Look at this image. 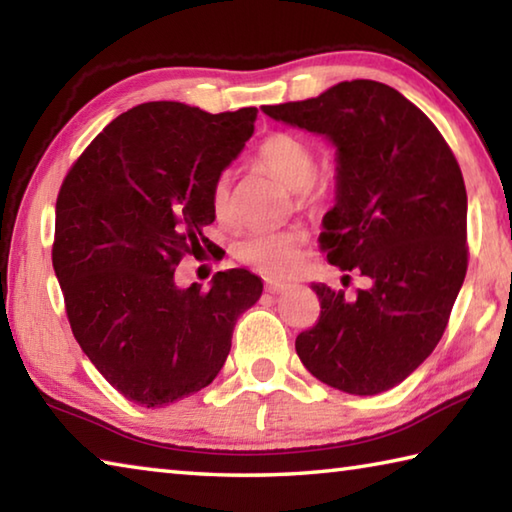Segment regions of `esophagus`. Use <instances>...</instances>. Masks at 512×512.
<instances>
[{"instance_id":"34e87169","label":"esophagus","mask_w":512,"mask_h":512,"mask_svg":"<svg viewBox=\"0 0 512 512\" xmlns=\"http://www.w3.org/2000/svg\"><path fill=\"white\" fill-rule=\"evenodd\" d=\"M289 284L287 282H277V280H266V291L268 293H282L287 291Z\"/></svg>"}]
</instances>
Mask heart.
<instances>
[{"mask_svg":"<svg viewBox=\"0 0 512 512\" xmlns=\"http://www.w3.org/2000/svg\"><path fill=\"white\" fill-rule=\"evenodd\" d=\"M259 169L271 173L284 187L293 189L296 203L316 207L325 203L327 183L316 176V155L311 146L291 133H271L259 142L255 151ZM212 212L219 221L235 219V198H232V173L221 171L210 189ZM302 235L296 230L253 232L237 246L239 259L255 266L266 275L289 273L298 262Z\"/></svg>","mask_w":512,"mask_h":512,"instance_id":"obj_1","label":"heart"}]
</instances>
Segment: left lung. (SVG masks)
I'll use <instances>...</instances> for the list:
<instances>
[{"instance_id":"8db88e82","label":"left lung","mask_w":512,"mask_h":512,"mask_svg":"<svg viewBox=\"0 0 512 512\" xmlns=\"http://www.w3.org/2000/svg\"><path fill=\"white\" fill-rule=\"evenodd\" d=\"M262 110L336 144V205L320 250L370 282L354 296L311 284L320 316L298 334V357L327 386L384 393L443 339L463 287L470 248L461 167L433 121L386 83L343 81L316 99Z\"/></svg>"}]
</instances>
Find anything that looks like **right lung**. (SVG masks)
<instances>
[{"label": "right lung", "instance_id": "1", "mask_svg": "<svg viewBox=\"0 0 512 512\" xmlns=\"http://www.w3.org/2000/svg\"><path fill=\"white\" fill-rule=\"evenodd\" d=\"M255 119L257 108L212 115L142 103L112 119L60 185L51 262L74 339L112 388L146 409L212 384L239 314L262 296L246 268L219 271L210 291L173 280L185 255L214 250L203 235L214 221L210 189Z\"/></svg>", "mask_w": 512, "mask_h": 512}]
</instances>
